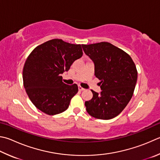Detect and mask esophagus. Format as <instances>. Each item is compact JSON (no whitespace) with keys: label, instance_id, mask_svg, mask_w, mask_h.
<instances>
[{"label":"esophagus","instance_id":"1","mask_svg":"<svg viewBox=\"0 0 160 160\" xmlns=\"http://www.w3.org/2000/svg\"><path fill=\"white\" fill-rule=\"evenodd\" d=\"M78 89H79V91H83V90H85V89L82 88V87H80V86L78 87Z\"/></svg>","mask_w":160,"mask_h":160}]
</instances>
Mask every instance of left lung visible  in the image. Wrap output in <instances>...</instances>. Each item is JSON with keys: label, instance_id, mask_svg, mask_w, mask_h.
I'll list each match as a JSON object with an SVG mask.
<instances>
[{"label": "left lung", "instance_id": "8db88e82", "mask_svg": "<svg viewBox=\"0 0 160 160\" xmlns=\"http://www.w3.org/2000/svg\"><path fill=\"white\" fill-rule=\"evenodd\" d=\"M94 63V75L101 80V92L92 90L93 97L85 101L89 114L101 120L118 116L132 98L137 81V71L128 54L107 42L82 45Z\"/></svg>", "mask_w": 160, "mask_h": 160}]
</instances>
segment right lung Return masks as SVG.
Instances as JSON below:
<instances>
[{
    "label": "right lung",
    "instance_id": "1",
    "mask_svg": "<svg viewBox=\"0 0 160 160\" xmlns=\"http://www.w3.org/2000/svg\"><path fill=\"white\" fill-rule=\"evenodd\" d=\"M80 45L53 39L38 46L24 63L23 82L31 102L38 109L50 115L65 111L72 97L77 94L76 84L62 82L75 60L82 56Z\"/></svg>",
    "mask_w": 160,
    "mask_h": 160
}]
</instances>
